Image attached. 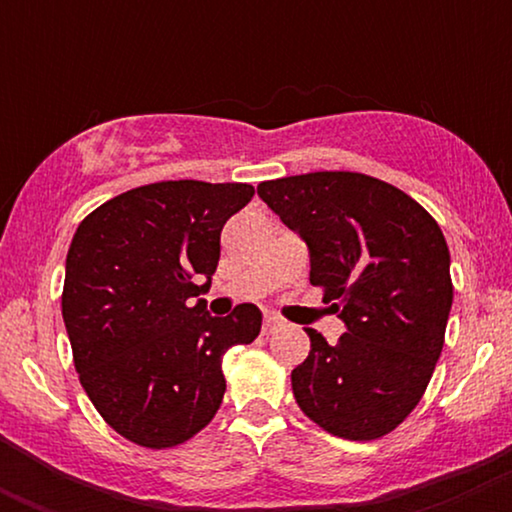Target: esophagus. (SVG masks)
<instances>
[{
  "label": "esophagus",
  "mask_w": 512,
  "mask_h": 512,
  "mask_svg": "<svg viewBox=\"0 0 512 512\" xmlns=\"http://www.w3.org/2000/svg\"><path fill=\"white\" fill-rule=\"evenodd\" d=\"M281 325H284V320H281V317H276V315H267V317H264L262 332H264V334H272L274 330H279Z\"/></svg>",
  "instance_id": "34e87169"
}]
</instances>
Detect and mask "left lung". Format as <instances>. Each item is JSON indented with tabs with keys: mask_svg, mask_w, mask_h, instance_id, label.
<instances>
[{
	"mask_svg": "<svg viewBox=\"0 0 512 512\" xmlns=\"http://www.w3.org/2000/svg\"><path fill=\"white\" fill-rule=\"evenodd\" d=\"M257 195L310 250V284L325 291L346 332L291 373L310 421L346 440L383 438L424 397L452 305L450 250L416 199L349 170L291 175Z\"/></svg>",
	"mask_w": 512,
	"mask_h": 512,
	"instance_id": "8db88e82",
	"label": "left lung"
}]
</instances>
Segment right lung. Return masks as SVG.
I'll use <instances>...</instances> for the list:
<instances>
[{
  "instance_id": "1",
  "label": "right lung",
  "mask_w": 512,
  "mask_h": 512,
  "mask_svg": "<svg viewBox=\"0 0 512 512\" xmlns=\"http://www.w3.org/2000/svg\"><path fill=\"white\" fill-rule=\"evenodd\" d=\"M252 195L245 182H151L76 228L62 291L76 373L105 424L142 448L202 431L226 392L223 354L260 334L257 305L211 317L207 301H190L209 289L223 223Z\"/></svg>"
}]
</instances>
